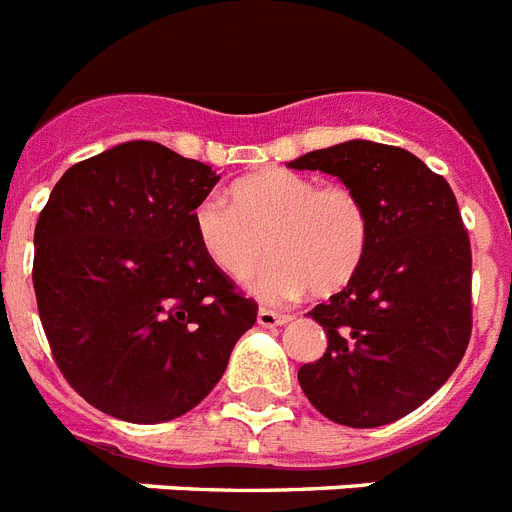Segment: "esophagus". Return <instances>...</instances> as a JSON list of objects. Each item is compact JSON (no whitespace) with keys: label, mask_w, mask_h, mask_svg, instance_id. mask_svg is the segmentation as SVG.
Masks as SVG:
<instances>
[{"label":"esophagus","mask_w":512,"mask_h":512,"mask_svg":"<svg viewBox=\"0 0 512 512\" xmlns=\"http://www.w3.org/2000/svg\"><path fill=\"white\" fill-rule=\"evenodd\" d=\"M256 322H259L261 327H277V325H288L290 317L288 314L272 312V309H259V314H256Z\"/></svg>","instance_id":"1"}]
</instances>
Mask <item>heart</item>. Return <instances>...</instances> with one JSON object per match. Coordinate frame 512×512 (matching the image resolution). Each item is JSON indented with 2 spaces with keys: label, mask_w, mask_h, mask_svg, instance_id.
I'll list each match as a JSON object with an SVG mask.
<instances>
[{
  "label": "heart",
  "mask_w": 512,
  "mask_h": 512,
  "mask_svg": "<svg viewBox=\"0 0 512 512\" xmlns=\"http://www.w3.org/2000/svg\"><path fill=\"white\" fill-rule=\"evenodd\" d=\"M230 197L208 195L192 211L200 248L222 275L245 280L261 301H285L306 290L330 296L346 288L370 248V211L346 185H320L288 169L237 179Z\"/></svg>",
  "instance_id": "1"
}]
</instances>
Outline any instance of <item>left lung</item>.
Wrapping results in <instances>:
<instances>
[{
	"label": "left lung",
	"mask_w": 512,
	"mask_h": 512,
	"mask_svg": "<svg viewBox=\"0 0 512 512\" xmlns=\"http://www.w3.org/2000/svg\"><path fill=\"white\" fill-rule=\"evenodd\" d=\"M288 166L341 179L372 227L354 280L309 312L327 349L298 370L301 391L333 423H394L431 399L468 349L470 240L455 192L420 158L380 142H341Z\"/></svg>",
	"instance_id": "obj_1"
}]
</instances>
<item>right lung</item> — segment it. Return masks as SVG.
<instances>
[{
    "label": "right lung",
    "mask_w": 512,
    "mask_h": 512,
    "mask_svg": "<svg viewBox=\"0 0 512 512\" xmlns=\"http://www.w3.org/2000/svg\"><path fill=\"white\" fill-rule=\"evenodd\" d=\"M211 166L134 140L65 171L34 232L49 349L92 407L166 423L198 407L259 306L208 261L192 211Z\"/></svg>",
    "instance_id": "add662e5"
}]
</instances>
